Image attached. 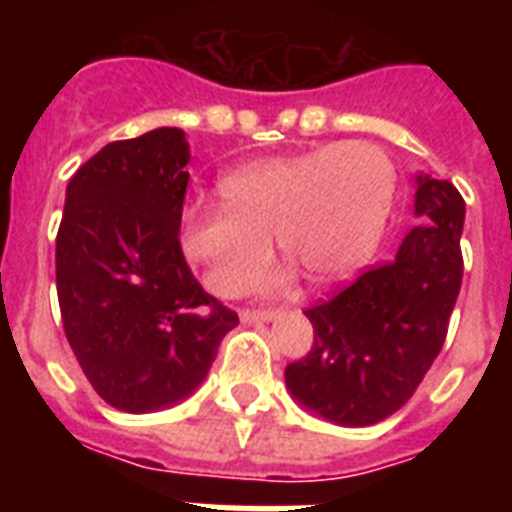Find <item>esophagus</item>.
Here are the masks:
<instances>
[{
  "label": "esophagus",
  "instance_id": "1",
  "mask_svg": "<svg viewBox=\"0 0 512 512\" xmlns=\"http://www.w3.org/2000/svg\"><path fill=\"white\" fill-rule=\"evenodd\" d=\"M244 324H263V321H273L279 313L276 311H241L239 313Z\"/></svg>",
  "mask_w": 512,
  "mask_h": 512
}]
</instances>
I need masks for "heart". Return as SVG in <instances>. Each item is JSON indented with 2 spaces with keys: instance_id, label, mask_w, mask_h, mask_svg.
Segmentation results:
<instances>
[{
  "instance_id": "b5f03b06",
  "label": "heart",
  "mask_w": 512,
  "mask_h": 512,
  "mask_svg": "<svg viewBox=\"0 0 512 512\" xmlns=\"http://www.w3.org/2000/svg\"><path fill=\"white\" fill-rule=\"evenodd\" d=\"M396 185V164L364 140L263 159L220 180L223 204L185 209L180 247L220 297L255 287L271 263V239L313 284H337L374 255Z\"/></svg>"
}]
</instances>
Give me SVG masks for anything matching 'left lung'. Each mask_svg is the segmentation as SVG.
I'll list each match as a JSON object with an SVG mask.
<instances>
[{
	"label": "left lung",
	"instance_id": "obj_1",
	"mask_svg": "<svg viewBox=\"0 0 512 512\" xmlns=\"http://www.w3.org/2000/svg\"><path fill=\"white\" fill-rule=\"evenodd\" d=\"M414 215L396 260L374 265L305 316L308 356L287 366L289 393L324 420L364 428L414 396L441 353L462 284L465 201L449 180L417 175Z\"/></svg>",
	"mask_w": 512,
	"mask_h": 512
}]
</instances>
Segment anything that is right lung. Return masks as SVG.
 <instances>
[{
    "label": "right lung",
    "instance_id": "add662e5",
    "mask_svg": "<svg viewBox=\"0 0 512 512\" xmlns=\"http://www.w3.org/2000/svg\"><path fill=\"white\" fill-rule=\"evenodd\" d=\"M188 159L185 132L159 127L100 148L66 188L55 241L63 329L98 396L130 414L191 396L239 324L180 249Z\"/></svg>",
    "mask_w": 512,
    "mask_h": 512
}]
</instances>
